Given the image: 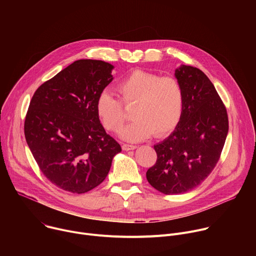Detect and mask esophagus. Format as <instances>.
Instances as JSON below:
<instances>
[{
    "label": "esophagus",
    "instance_id": "34e87169",
    "mask_svg": "<svg viewBox=\"0 0 256 256\" xmlns=\"http://www.w3.org/2000/svg\"><path fill=\"white\" fill-rule=\"evenodd\" d=\"M122 150H124V151H130V150H134L136 147L134 144H122Z\"/></svg>",
    "mask_w": 256,
    "mask_h": 256
}]
</instances>
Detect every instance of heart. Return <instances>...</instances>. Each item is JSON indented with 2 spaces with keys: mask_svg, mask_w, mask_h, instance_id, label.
Here are the masks:
<instances>
[{
  "mask_svg": "<svg viewBox=\"0 0 256 256\" xmlns=\"http://www.w3.org/2000/svg\"><path fill=\"white\" fill-rule=\"evenodd\" d=\"M118 98L103 92L96 101V112L102 126L108 132H118L128 118L126 107L134 106V118L120 132L130 142L148 138L154 134L162 138L178 126L184 109V89L173 76L136 70L116 86Z\"/></svg>",
  "mask_w": 256,
  "mask_h": 256,
  "instance_id": "heart-1",
  "label": "heart"
}]
</instances>
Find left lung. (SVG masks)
Instances as JSON below:
<instances>
[{
    "label": "left lung",
    "mask_w": 256,
    "mask_h": 256,
    "mask_svg": "<svg viewBox=\"0 0 256 256\" xmlns=\"http://www.w3.org/2000/svg\"><path fill=\"white\" fill-rule=\"evenodd\" d=\"M184 89V109L175 130L154 146L156 163L146 176L164 194L188 192L210 174L229 130L227 109L212 83L198 68L175 70Z\"/></svg>",
    "instance_id": "left-lung-1"
}]
</instances>
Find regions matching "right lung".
I'll list each match as a JSON object with an SVG mask.
<instances>
[{
    "label": "right lung",
    "mask_w": 256,
    "mask_h": 256,
    "mask_svg": "<svg viewBox=\"0 0 256 256\" xmlns=\"http://www.w3.org/2000/svg\"><path fill=\"white\" fill-rule=\"evenodd\" d=\"M114 66L79 60L40 85L25 116L28 147L44 175L60 190L84 194L99 186L120 144L106 134L96 101Z\"/></svg>",
    "instance_id": "add662e5"
}]
</instances>
